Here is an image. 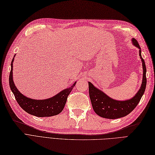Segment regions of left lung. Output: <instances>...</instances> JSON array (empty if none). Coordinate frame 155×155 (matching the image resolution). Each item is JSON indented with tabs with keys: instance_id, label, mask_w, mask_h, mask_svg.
I'll return each instance as SVG.
<instances>
[{
	"instance_id": "obj_1",
	"label": "left lung",
	"mask_w": 155,
	"mask_h": 155,
	"mask_svg": "<svg viewBox=\"0 0 155 155\" xmlns=\"http://www.w3.org/2000/svg\"><path fill=\"white\" fill-rule=\"evenodd\" d=\"M133 45L139 49V55L142 62L143 79L141 87L134 97L127 100H117L107 96L106 93L89 82V97L94 112L103 118L115 119L128 115L134 109L143 95L145 90L147 78H146V66L143 58L141 57V48L139 44L134 38L132 39Z\"/></svg>"
}]
</instances>
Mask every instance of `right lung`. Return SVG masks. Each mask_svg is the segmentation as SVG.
I'll list each match as a JSON object with an SVG mask.
<instances>
[{
  "mask_svg": "<svg viewBox=\"0 0 155 155\" xmlns=\"http://www.w3.org/2000/svg\"><path fill=\"white\" fill-rule=\"evenodd\" d=\"M15 56V55L11 62L9 83L10 89L20 107L28 114L38 117H51L59 114L63 110L68 96L76 85V81L70 87L61 91L51 98L44 100H35L27 97L17 89L13 80V62Z\"/></svg>",
  "mask_w": 155,
  "mask_h": 155,
  "instance_id": "add662e5",
  "label": "right lung"
}]
</instances>
